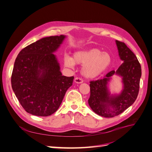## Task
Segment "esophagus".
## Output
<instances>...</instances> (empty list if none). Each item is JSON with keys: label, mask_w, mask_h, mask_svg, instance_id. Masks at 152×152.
Returning <instances> with one entry per match:
<instances>
[{"label": "esophagus", "mask_w": 152, "mask_h": 152, "mask_svg": "<svg viewBox=\"0 0 152 152\" xmlns=\"http://www.w3.org/2000/svg\"><path fill=\"white\" fill-rule=\"evenodd\" d=\"M83 81H84L83 79H82L80 77H75L74 79V82H76V83H77V84H81L83 82Z\"/></svg>", "instance_id": "1"}]
</instances>
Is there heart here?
<instances>
[{
	"instance_id": "obj_1",
	"label": "heart",
	"mask_w": 152,
	"mask_h": 152,
	"mask_svg": "<svg viewBox=\"0 0 152 152\" xmlns=\"http://www.w3.org/2000/svg\"><path fill=\"white\" fill-rule=\"evenodd\" d=\"M65 65L73 67L75 63L84 65L82 73L87 78H94L99 75L110 65L112 57L108 53H102L98 49H90L79 50L74 53L73 58L65 56Z\"/></svg>"
}]
</instances>
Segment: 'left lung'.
I'll return each mask as SVG.
<instances>
[{"instance_id":"1","label":"left lung","mask_w":152,"mask_h":152,"mask_svg":"<svg viewBox=\"0 0 152 152\" xmlns=\"http://www.w3.org/2000/svg\"><path fill=\"white\" fill-rule=\"evenodd\" d=\"M118 54L123 63L116 72L112 70L104 79L90 81V98L88 103L96 114L111 118L118 115L131 106L139 93L141 68L136 55L126 44L116 40ZM115 73L123 77L124 89L121 95L110 96L107 84Z\"/></svg>"}]
</instances>
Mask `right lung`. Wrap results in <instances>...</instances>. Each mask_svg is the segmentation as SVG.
<instances>
[{
	"label": "right lung",
	"mask_w": 152,
	"mask_h": 152,
	"mask_svg": "<svg viewBox=\"0 0 152 152\" xmlns=\"http://www.w3.org/2000/svg\"><path fill=\"white\" fill-rule=\"evenodd\" d=\"M65 35L41 39L23 49L16 59L11 86L26 112L47 117L57 111L74 77L62 75L53 53Z\"/></svg>",
	"instance_id": "right-lung-1"
}]
</instances>
